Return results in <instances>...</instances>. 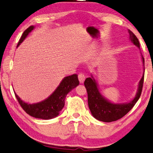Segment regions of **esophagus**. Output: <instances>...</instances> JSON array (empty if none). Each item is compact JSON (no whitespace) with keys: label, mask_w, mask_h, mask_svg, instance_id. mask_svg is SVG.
Returning a JSON list of instances; mask_svg holds the SVG:
<instances>
[{"label":"esophagus","mask_w":153,"mask_h":153,"mask_svg":"<svg viewBox=\"0 0 153 153\" xmlns=\"http://www.w3.org/2000/svg\"><path fill=\"white\" fill-rule=\"evenodd\" d=\"M85 76H84V74H82V73H79L78 74V79L80 83H84V80H85Z\"/></svg>","instance_id":"34e87169"}]
</instances>
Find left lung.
<instances>
[{
    "label": "left lung",
    "mask_w": 153,
    "mask_h": 153,
    "mask_svg": "<svg viewBox=\"0 0 153 153\" xmlns=\"http://www.w3.org/2000/svg\"><path fill=\"white\" fill-rule=\"evenodd\" d=\"M129 39L135 45L140 48V42L134 34L130 30ZM143 64L144 65V59L142 56ZM144 74L139 82L137 92L135 98L131 101L127 103H112L108 101L101 95L97 87V84L93 77H87L84 81V86L88 93V104L90 110L96 119L102 122L110 123L116 121L123 118L131 110L141 95Z\"/></svg>",
    "instance_id": "left-lung-1"
}]
</instances>
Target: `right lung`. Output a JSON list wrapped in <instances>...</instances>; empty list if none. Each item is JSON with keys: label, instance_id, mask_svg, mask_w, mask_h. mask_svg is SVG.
Masks as SVG:
<instances>
[{"label": "right lung", "instance_id": "right-lung-1", "mask_svg": "<svg viewBox=\"0 0 153 153\" xmlns=\"http://www.w3.org/2000/svg\"><path fill=\"white\" fill-rule=\"evenodd\" d=\"M33 26H30L23 33L17 47L20 45L27 35L34 29ZM79 80L76 74L65 77L60 82L55 91L49 97L42 102L28 104L22 101L15 93L16 97L23 110L33 117L41 119L49 120L59 114L65 105V99L69 92L78 85Z\"/></svg>", "mask_w": 153, "mask_h": 153}]
</instances>
